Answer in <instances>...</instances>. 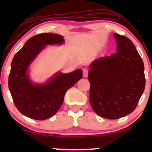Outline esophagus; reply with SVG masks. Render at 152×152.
<instances>
[{"label":"esophagus","instance_id":"obj_1","mask_svg":"<svg viewBox=\"0 0 152 152\" xmlns=\"http://www.w3.org/2000/svg\"><path fill=\"white\" fill-rule=\"evenodd\" d=\"M88 74V70L87 69H83V77H87Z\"/></svg>","mask_w":152,"mask_h":152}]
</instances>
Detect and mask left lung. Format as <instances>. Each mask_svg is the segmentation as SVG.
Instances as JSON below:
<instances>
[{
  "instance_id": "obj_1",
  "label": "left lung",
  "mask_w": 152,
  "mask_h": 152,
  "mask_svg": "<svg viewBox=\"0 0 152 152\" xmlns=\"http://www.w3.org/2000/svg\"><path fill=\"white\" fill-rule=\"evenodd\" d=\"M116 52L91 64L89 102L96 114L117 119L137 107L145 88L144 66L129 38L114 34Z\"/></svg>"
}]
</instances>
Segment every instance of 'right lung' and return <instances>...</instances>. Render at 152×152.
Segmentation results:
<instances>
[{
  "label": "right lung",
  "instance_id": "1",
  "mask_svg": "<svg viewBox=\"0 0 152 152\" xmlns=\"http://www.w3.org/2000/svg\"><path fill=\"white\" fill-rule=\"evenodd\" d=\"M61 35L41 34L29 38L15 54L11 63L8 87L17 109L28 117L45 120L53 116L62 105L64 96L83 76L81 69L54 76L45 84H33L27 74L28 67L37 54L48 44L64 42Z\"/></svg>",
  "mask_w": 152,
  "mask_h": 152
}]
</instances>
